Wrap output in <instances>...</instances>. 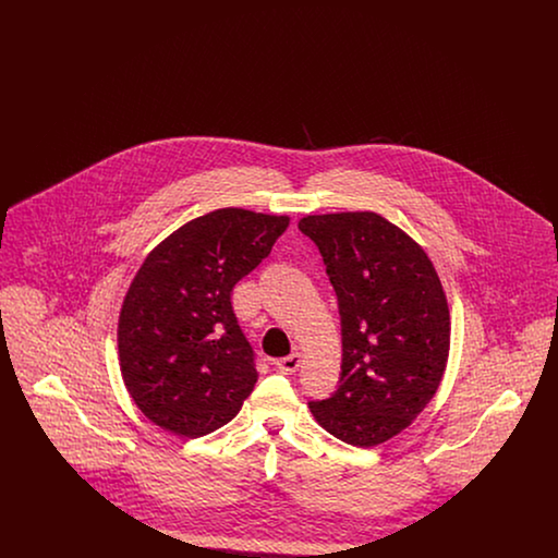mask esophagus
Instances as JSON below:
<instances>
[{"label":"esophagus","mask_w":558,"mask_h":558,"mask_svg":"<svg viewBox=\"0 0 558 558\" xmlns=\"http://www.w3.org/2000/svg\"><path fill=\"white\" fill-rule=\"evenodd\" d=\"M301 360H303V355H301L299 351H294V353L287 355V357H280V360H276V368H278L280 372L292 374V372L299 371V366H301Z\"/></svg>","instance_id":"1"}]
</instances>
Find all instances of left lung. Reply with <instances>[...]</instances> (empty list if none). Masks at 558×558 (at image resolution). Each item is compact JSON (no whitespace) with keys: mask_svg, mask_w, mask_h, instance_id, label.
<instances>
[{"mask_svg":"<svg viewBox=\"0 0 558 558\" xmlns=\"http://www.w3.org/2000/svg\"><path fill=\"white\" fill-rule=\"evenodd\" d=\"M341 314V385L310 401L322 428L357 448L393 439L437 393L450 355V307L425 248L374 211L305 215Z\"/></svg>","mask_w":558,"mask_h":558,"instance_id":"left-lung-1","label":"left lung"}]
</instances>
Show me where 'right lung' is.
Here are the masks:
<instances>
[{
	"label": "right lung",
	"mask_w": 558,
	"mask_h": 558,
	"mask_svg": "<svg viewBox=\"0 0 558 558\" xmlns=\"http://www.w3.org/2000/svg\"><path fill=\"white\" fill-rule=\"evenodd\" d=\"M289 223V215L217 209L148 253L117 328L123 383L148 421L194 439L239 414L259 374L232 291Z\"/></svg>",
	"instance_id": "1"
}]
</instances>
